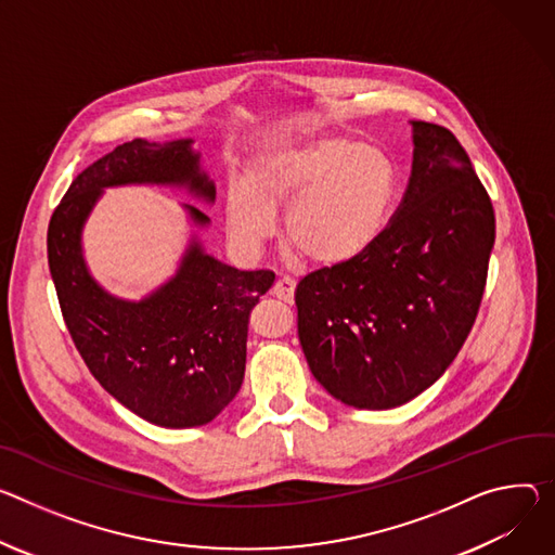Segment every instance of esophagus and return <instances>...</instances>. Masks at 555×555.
<instances>
[{
	"label": "esophagus",
	"mask_w": 555,
	"mask_h": 555,
	"mask_svg": "<svg viewBox=\"0 0 555 555\" xmlns=\"http://www.w3.org/2000/svg\"><path fill=\"white\" fill-rule=\"evenodd\" d=\"M294 289H296V281L292 276H279L274 287H272V294L281 300H285V304H292L294 300Z\"/></svg>",
	"instance_id": "esophagus-1"
}]
</instances>
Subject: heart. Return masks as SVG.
I'll return each instance as SVG.
<instances>
[{
    "instance_id": "heart-1",
    "label": "heart",
    "mask_w": 555,
    "mask_h": 555,
    "mask_svg": "<svg viewBox=\"0 0 555 555\" xmlns=\"http://www.w3.org/2000/svg\"><path fill=\"white\" fill-rule=\"evenodd\" d=\"M398 192L393 162L363 141L325 137L276 147L225 194V228L241 249H259L286 208L289 245L319 266H343L378 238Z\"/></svg>"
}]
</instances>
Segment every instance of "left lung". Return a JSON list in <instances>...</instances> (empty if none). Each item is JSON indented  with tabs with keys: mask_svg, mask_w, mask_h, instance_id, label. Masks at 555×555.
<instances>
[{
	"mask_svg": "<svg viewBox=\"0 0 555 555\" xmlns=\"http://www.w3.org/2000/svg\"><path fill=\"white\" fill-rule=\"evenodd\" d=\"M412 177L391 223L361 257L296 285L298 340L343 405L400 408L431 387L476 321L495 217L447 128L410 121Z\"/></svg>",
	"mask_w": 555,
	"mask_h": 555,
	"instance_id": "obj_1",
	"label": "left lung"
}]
</instances>
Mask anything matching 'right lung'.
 Segmentation results:
<instances>
[{"label": "right lung", "instance_id": "obj_1", "mask_svg": "<svg viewBox=\"0 0 555 555\" xmlns=\"http://www.w3.org/2000/svg\"><path fill=\"white\" fill-rule=\"evenodd\" d=\"M192 139H132L75 177L48 225V266L66 327L92 376L139 418L185 429L212 423L241 389L247 317L274 272H243L208 255L206 212L183 204L194 232L177 272L139 300L90 274L83 228L108 188L164 185L212 206L217 188Z\"/></svg>", "mask_w": 555, "mask_h": 555}]
</instances>
